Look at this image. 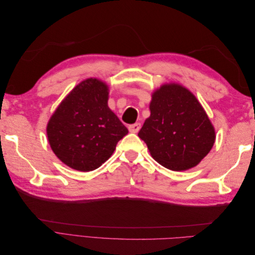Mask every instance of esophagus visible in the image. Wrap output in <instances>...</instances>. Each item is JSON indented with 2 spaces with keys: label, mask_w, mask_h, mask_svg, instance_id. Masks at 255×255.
Listing matches in <instances>:
<instances>
[{
  "label": "esophagus",
  "mask_w": 255,
  "mask_h": 255,
  "mask_svg": "<svg viewBox=\"0 0 255 255\" xmlns=\"http://www.w3.org/2000/svg\"><path fill=\"white\" fill-rule=\"evenodd\" d=\"M140 128H141L140 123H134V125H130L128 127V130H129L130 133H137L138 130L140 129Z\"/></svg>",
  "instance_id": "esophagus-1"
}]
</instances>
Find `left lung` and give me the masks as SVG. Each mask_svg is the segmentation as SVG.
I'll return each mask as SVG.
<instances>
[{
	"label": "left lung",
	"mask_w": 255,
	"mask_h": 255,
	"mask_svg": "<svg viewBox=\"0 0 255 255\" xmlns=\"http://www.w3.org/2000/svg\"><path fill=\"white\" fill-rule=\"evenodd\" d=\"M151 115L138 133L151 156L173 171L196 167L216 139L213 123L192 92L177 83H166L154 90Z\"/></svg>",
	"instance_id": "obj_1"
}]
</instances>
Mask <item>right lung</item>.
<instances>
[{"instance_id": "right-lung-1", "label": "right lung", "mask_w": 255, "mask_h": 255, "mask_svg": "<svg viewBox=\"0 0 255 255\" xmlns=\"http://www.w3.org/2000/svg\"><path fill=\"white\" fill-rule=\"evenodd\" d=\"M110 88L96 78L84 80L53 113L47 136L54 154L79 171H92L109 159L128 130L110 109Z\"/></svg>"}]
</instances>
